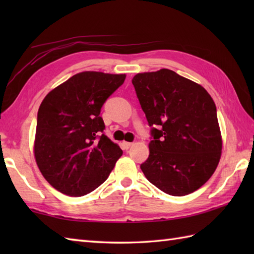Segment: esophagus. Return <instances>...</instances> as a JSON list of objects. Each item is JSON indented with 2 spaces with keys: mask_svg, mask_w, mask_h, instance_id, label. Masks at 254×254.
<instances>
[{
  "mask_svg": "<svg viewBox=\"0 0 254 254\" xmlns=\"http://www.w3.org/2000/svg\"><path fill=\"white\" fill-rule=\"evenodd\" d=\"M122 146H123L124 149H128V148L132 146V143H130V142H123L122 143Z\"/></svg>",
  "mask_w": 254,
  "mask_h": 254,
  "instance_id": "1",
  "label": "esophagus"
}]
</instances>
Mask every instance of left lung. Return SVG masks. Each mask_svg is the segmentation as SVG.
Instances as JSON below:
<instances>
[{"instance_id":"obj_1","label":"left lung","mask_w":254,"mask_h":254,"mask_svg":"<svg viewBox=\"0 0 254 254\" xmlns=\"http://www.w3.org/2000/svg\"><path fill=\"white\" fill-rule=\"evenodd\" d=\"M132 84L152 127L143 174L169 195L196 191L214 174L222 153L212 97L201 85L168 68L136 74Z\"/></svg>"}]
</instances>
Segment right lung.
<instances>
[{
    "instance_id": "right-lung-1",
    "label": "right lung",
    "mask_w": 254,
    "mask_h": 254,
    "mask_svg": "<svg viewBox=\"0 0 254 254\" xmlns=\"http://www.w3.org/2000/svg\"><path fill=\"white\" fill-rule=\"evenodd\" d=\"M124 79V74L82 72L42 100L35 157L42 176L58 191L86 195L107 180L122 156V149L104 133L100 111Z\"/></svg>"
}]
</instances>
